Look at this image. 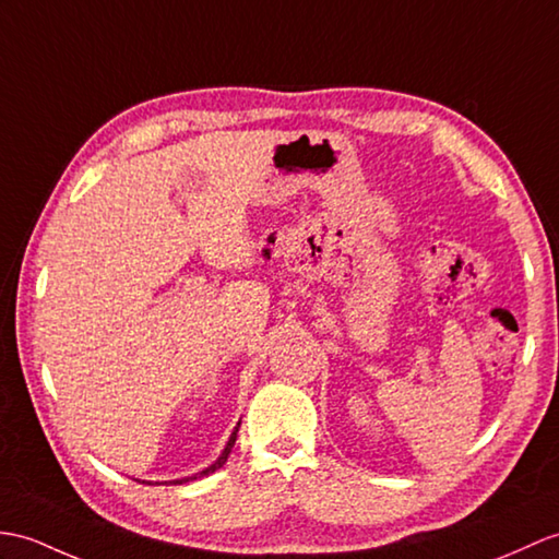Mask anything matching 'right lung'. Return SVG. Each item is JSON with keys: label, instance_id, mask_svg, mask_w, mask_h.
Returning <instances> with one entry per match:
<instances>
[{"label": "right lung", "instance_id": "obj_1", "mask_svg": "<svg viewBox=\"0 0 559 559\" xmlns=\"http://www.w3.org/2000/svg\"><path fill=\"white\" fill-rule=\"evenodd\" d=\"M238 428H240V421H238V426L233 428V433H230V438H228V443H226V448L221 450V455L206 466V469H202V472H198V474H192V476H183V478H176V481H164V484H186V481H194V478H202V476H210V474H214L216 469H221V466L226 464V460H228V455H230V450H233V445H236V438H238ZM147 484V481H145Z\"/></svg>", "mask_w": 559, "mask_h": 559}]
</instances>
